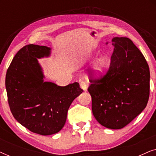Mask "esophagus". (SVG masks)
Listing matches in <instances>:
<instances>
[{"mask_svg":"<svg viewBox=\"0 0 156 156\" xmlns=\"http://www.w3.org/2000/svg\"><path fill=\"white\" fill-rule=\"evenodd\" d=\"M80 87L84 91H87V84H86V82H83V81H82V82H81V83H80Z\"/></svg>","mask_w":156,"mask_h":156,"instance_id":"esophagus-1","label":"esophagus"}]
</instances>
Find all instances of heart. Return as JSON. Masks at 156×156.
Listing matches in <instances>:
<instances>
[{
  "mask_svg": "<svg viewBox=\"0 0 156 156\" xmlns=\"http://www.w3.org/2000/svg\"><path fill=\"white\" fill-rule=\"evenodd\" d=\"M106 64H107L106 59L103 55L99 56L94 62L91 68V72L95 78L100 79L104 76L105 73Z\"/></svg>",
  "mask_w": 156,
  "mask_h": 156,
  "instance_id": "obj_1",
  "label": "heart"
}]
</instances>
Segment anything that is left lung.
<instances>
[{"label":"left lung","mask_w":156,"mask_h":156,"mask_svg":"<svg viewBox=\"0 0 156 156\" xmlns=\"http://www.w3.org/2000/svg\"><path fill=\"white\" fill-rule=\"evenodd\" d=\"M107 74L90 80L94 116L103 126L121 129L141 113L148 103L150 70L145 57L129 38L115 37ZM106 44H108V42Z\"/></svg>","instance_id":"left-lung-1"}]
</instances>
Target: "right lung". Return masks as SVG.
I'll return each instance as SVG.
<instances>
[{"mask_svg": "<svg viewBox=\"0 0 156 156\" xmlns=\"http://www.w3.org/2000/svg\"><path fill=\"white\" fill-rule=\"evenodd\" d=\"M48 46L27 44L13 57L5 76V88L16 120L33 133H57L65 124L72 101L83 92L78 82L65 87L44 82L38 59L49 57Z\"/></svg>", "mask_w": 156, "mask_h": 156, "instance_id": "right-lung-1", "label": "right lung"}]
</instances>
